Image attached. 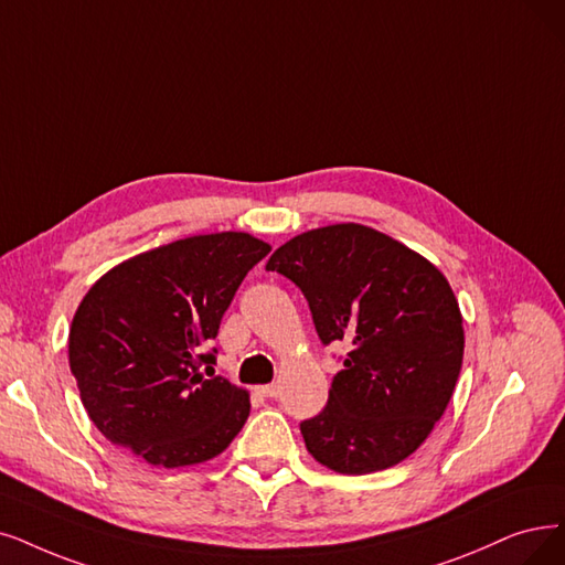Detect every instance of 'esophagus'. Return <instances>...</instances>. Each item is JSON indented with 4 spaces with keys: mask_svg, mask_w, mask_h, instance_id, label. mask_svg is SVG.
Listing matches in <instances>:
<instances>
[{
    "mask_svg": "<svg viewBox=\"0 0 565 565\" xmlns=\"http://www.w3.org/2000/svg\"><path fill=\"white\" fill-rule=\"evenodd\" d=\"M257 392H259V396H264V398H276V396H278V387H276V385H262Z\"/></svg>",
    "mask_w": 565,
    "mask_h": 565,
    "instance_id": "1",
    "label": "esophagus"
}]
</instances>
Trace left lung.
I'll return each mask as SVG.
<instances>
[{
	"mask_svg": "<svg viewBox=\"0 0 565 565\" xmlns=\"http://www.w3.org/2000/svg\"><path fill=\"white\" fill-rule=\"evenodd\" d=\"M266 268L303 291L324 345H350L324 411L301 422L308 452L343 476L411 457L443 417L461 371V312L445 276L354 222L295 236Z\"/></svg>",
	"mask_w": 565,
	"mask_h": 565,
	"instance_id": "obj_1",
	"label": "left lung"
}]
</instances>
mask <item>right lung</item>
<instances>
[{
	"label": "right lung",
	"instance_id": "add662e5",
	"mask_svg": "<svg viewBox=\"0 0 565 565\" xmlns=\"http://www.w3.org/2000/svg\"><path fill=\"white\" fill-rule=\"evenodd\" d=\"M270 245L243 232L190 236L102 276L70 331V366L89 419L152 466L209 461L238 436L250 398L213 375L224 310ZM207 364L212 377L201 374Z\"/></svg>",
	"mask_w": 565,
	"mask_h": 565
}]
</instances>
